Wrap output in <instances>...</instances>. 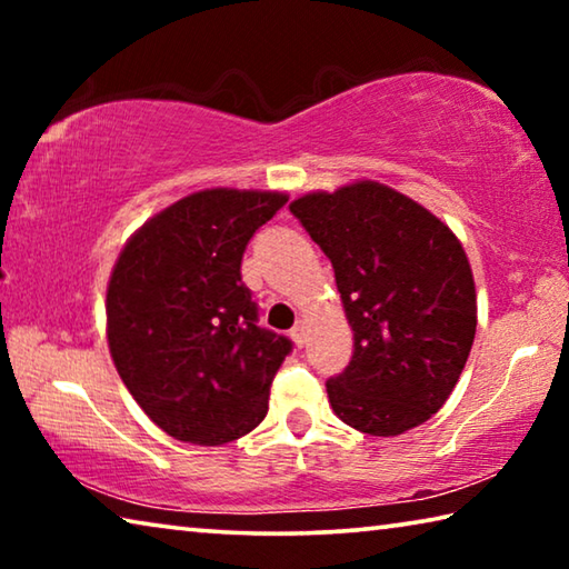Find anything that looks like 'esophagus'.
<instances>
[{"mask_svg": "<svg viewBox=\"0 0 569 569\" xmlns=\"http://www.w3.org/2000/svg\"><path fill=\"white\" fill-rule=\"evenodd\" d=\"M291 336L296 346H303L306 343V321H296V326L291 329Z\"/></svg>", "mask_w": 569, "mask_h": 569, "instance_id": "obj_1", "label": "esophagus"}]
</instances>
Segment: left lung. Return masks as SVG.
Instances as JSON below:
<instances>
[{"mask_svg": "<svg viewBox=\"0 0 569 569\" xmlns=\"http://www.w3.org/2000/svg\"><path fill=\"white\" fill-rule=\"evenodd\" d=\"M291 213L336 273L353 356L326 381L336 417L397 437L437 413L477 331V293L457 236L411 198L363 180L308 192Z\"/></svg>", "mask_w": 569, "mask_h": 569, "instance_id": "1", "label": "left lung"}]
</instances>
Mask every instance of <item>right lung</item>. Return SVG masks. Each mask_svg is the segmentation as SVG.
<instances>
[{
    "mask_svg": "<svg viewBox=\"0 0 569 569\" xmlns=\"http://www.w3.org/2000/svg\"><path fill=\"white\" fill-rule=\"evenodd\" d=\"M286 200L258 190L192 192L150 218L114 263L112 361L132 399L170 437L218 447L268 413L273 377L293 341L258 326L240 261Z\"/></svg>",
    "mask_w": 569,
    "mask_h": 569,
    "instance_id": "add662e5",
    "label": "right lung"
}]
</instances>
